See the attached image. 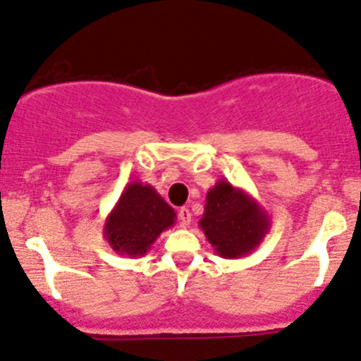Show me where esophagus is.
I'll list each match as a JSON object with an SVG mask.
<instances>
[{
    "mask_svg": "<svg viewBox=\"0 0 361 361\" xmlns=\"http://www.w3.org/2000/svg\"><path fill=\"white\" fill-rule=\"evenodd\" d=\"M178 225L183 226V228H188L191 225V212L188 207L178 209Z\"/></svg>",
    "mask_w": 361,
    "mask_h": 361,
    "instance_id": "esophagus-1",
    "label": "esophagus"
}]
</instances>
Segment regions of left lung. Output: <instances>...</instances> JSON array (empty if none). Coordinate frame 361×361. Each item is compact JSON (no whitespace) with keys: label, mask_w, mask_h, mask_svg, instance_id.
<instances>
[{"label":"left lung","mask_w":361,"mask_h":361,"mask_svg":"<svg viewBox=\"0 0 361 361\" xmlns=\"http://www.w3.org/2000/svg\"><path fill=\"white\" fill-rule=\"evenodd\" d=\"M198 226L219 257L241 259L264 241L271 219L243 188L221 178L207 191Z\"/></svg>","instance_id":"left-lung-1"}]
</instances>
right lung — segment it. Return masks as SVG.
I'll use <instances>...</instances> for the list:
<instances>
[{
  "instance_id": "add662e5",
  "label": "right lung",
  "mask_w": 361,
  "mask_h": 361,
  "mask_svg": "<svg viewBox=\"0 0 361 361\" xmlns=\"http://www.w3.org/2000/svg\"><path fill=\"white\" fill-rule=\"evenodd\" d=\"M173 209L150 184L129 183L104 221V239L118 255L143 257L164 230L175 225Z\"/></svg>"
}]
</instances>
